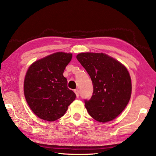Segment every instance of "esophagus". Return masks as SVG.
<instances>
[{
  "mask_svg": "<svg viewBox=\"0 0 156 156\" xmlns=\"http://www.w3.org/2000/svg\"><path fill=\"white\" fill-rule=\"evenodd\" d=\"M74 92H75V94L76 95V97H79V90H78V89H75Z\"/></svg>",
  "mask_w": 156,
  "mask_h": 156,
  "instance_id": "esophagus-1",
  "label": "esophagus"
}]
</instances>
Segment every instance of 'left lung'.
I'll use <instances>...</instances> for the list:
<instances>
[{"label": "left lung", "instance_id": "8db88e82", "mask_svg": "<svg viewBox=\"0 0 156 156\" xmlns=\"http://www.w3.org/2000/svg\"><path fill=\"white\" fill-rule=\"evenodd\" d=\"M76 58L90 76L93 85L91 98L85 99L89 115L98 122L113 120L130 100L131 80L127 68L102 53H81Z\"/></svg>", "mask_w": 156, "mask_h": 156}]
</instances>
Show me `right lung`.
<instances>
[{"instance_id": "obj_1", "label": "right lung", "mask_w": 156, "mask_h": 156, "mask_svg": "<svg viewBox=\"0 0 156 156\" xmlns=\"http://www.w3.org/2000/svg\"><path fill=\"white\" fill-rule=\"evenodd\" d=\"M72 58V54L57 52L35 62L29 68L24 80L25 97L32 111L40 119L56 121L76 98L63 75Z\"/></svg>"}]
</instances>
